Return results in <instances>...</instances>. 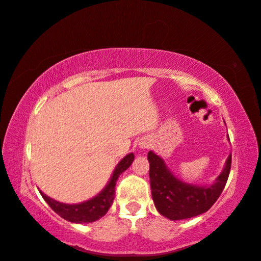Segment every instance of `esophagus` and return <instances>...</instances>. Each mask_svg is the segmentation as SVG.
Here are the masks:
<instances>
[{
	"label": "esophagus",
	"instance_id": "1",
	"mask_svg": "<svg viewBox=\"0 0 261 261\" xmlns=\"http://www.w3.org/2000/svg\"><path fill=\"white\" fill-rule=\"evenodd\" d=\"M141 147H148V141H141Z\"/></svg>",
	"mask_w": 261,
	"mask_h": 261
}]
</instances>
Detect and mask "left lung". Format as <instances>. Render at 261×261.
<instances>
[{
  "instance_id": "8db88e82",
  "label": "left lung",
  "mask_w": 261,
  "mask_h": 261,
  "mask_svg": "<svg viewBox=\"0 0 261 261\" xmlns=\"http://www.w3.org/2000/svg\"><path fill=\"white\" fill-rule=\"evenodd\" d=\"M147 159L154 205L159 213L173 221L193 218L208 211L226 187L231 167L230 154L215 182L199 187L176 178L165 161L152 151L148 152Z\"/></svg>"
}]
</instances>
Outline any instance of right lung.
Returning <instances> with one entry per match:
<instances>
[{
    "label": "right lung",
    "instance_id": "1",
    "mask_svg": "<svg viewBox=\"0 0 261 261\" xmlns=\"http://www.w3.org/2000/svg\"><path fill=\"white\" fill-rule=\"evenodd\" d=\"M134 160V153L127 154L126 156L123 158L117 165L116 169H115L112 178H110L108 184L106 185V188L102 191L98 196L92 198V199L81 202V204H63V202H59L51 199V198L46 196L42 191H40V194L43 199L46 200L47 204L50 206V208L64 220L74 223L94 222V221L102 218L108 212L109 207L112 206L115 198V185H116V180L120 177V175L123 171H125L131 166Z\"/></svg>",
    "mask_w": 261,
    "mask_h": 261
}]
</instances>
